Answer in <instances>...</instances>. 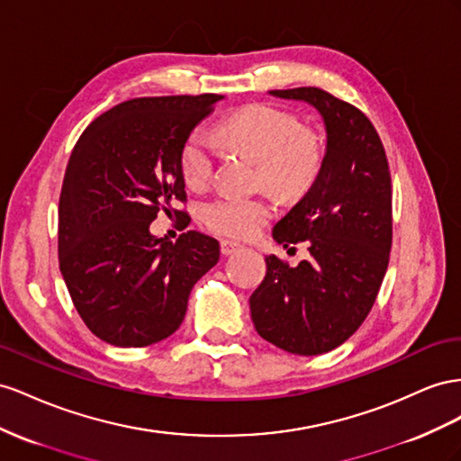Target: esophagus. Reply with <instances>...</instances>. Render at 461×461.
I'll return each instance as SVG.
<instances>
[{"label":"esophagus","instance_id":"1","mask_svg":"<svg viewBox=\"0 0 461 461\" xmlns=\"http://www.w3.org/2000/svg\"><path fill=\"white\" fill-rule=\"evenodd\" d=\"M240 249H241V245L238 241H230V240H221L220 241V251H221L223 257L233 255L235 251H240Z\"/></svg>","mask_w":461,"mask_h":461}]
</instances>
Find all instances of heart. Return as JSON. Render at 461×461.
Listing matches in <instances>:
<instances>
[{"mask_svg": "<svg viewBox=\"0 0 461 461\" xmlns=\"http://www.w3.org/2000/svg\"><path fill=\"white\" fill-rule=\"evenodd\" d=\"M294 115L267 104L243 108L221 122L216 135L231 149H241L258 160V181L268 187L295 194L305 191L322 164V142L309 131H297ZM218 156L216 139L196 129L181 149L179 167L189 187L208 183ZM274 212L267 196L220 194L203 206V220L210 230L231 238H251Z\"/></svg>", "mask_w": 461, "mask_h": 461, "instance_id": "obj_1", "label": "heart"}]
</instances>
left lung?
I'll use <instances>...</instances> for the list:
<instances>
[{"instance_id": "1", "label": "left lung", "mask_w": 461, "mask_h": 461, "mask_svg": "<svg viewBox=\"0 0 461 461\" xmlns=\"http://www.w3.org/2000/svg\"><path fill=\"white\" fill-rule=\"evenodd\" d=\"M270 96L305 102L324 129L322 164L312 185L276 223L284 247L309 243L295 268L267 257V276L249 297L257 332L295 355L330 351L369 314L388 268L392 187L383 142L366 115L330 92L301 86Z\"/></svg>"}]
</instances>
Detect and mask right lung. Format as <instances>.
Masks as SVG:
<instances>
[{"label":"right lung","mask_w":461,"mask_h":461,"mask_svg":"<svg viewBox=\"0 0 461 461\" xmlns=\"http://www.w3.org/2000/svg\"><path fill=\"white\" fill-rule=\"evenodd\" d=\"M223 96L135 98L92 122L71 152L59 196V268L90 332L117 348L172 336L193 285L220 258L199 231L150 233L160 208L185 201L181 149Z\"/></svg>","instance_id":"1"}]
</instances>
